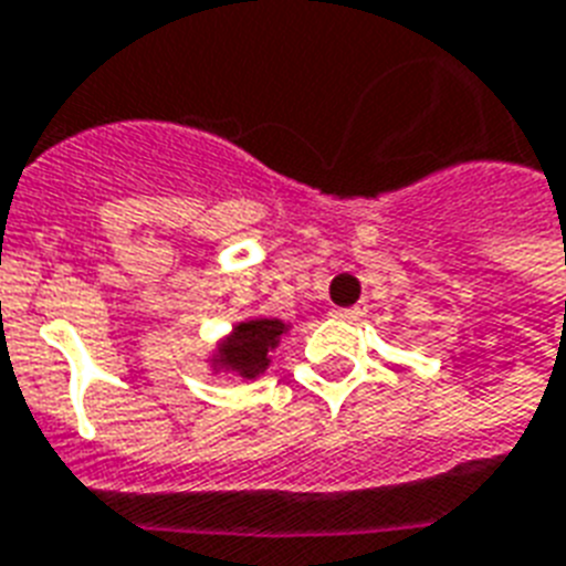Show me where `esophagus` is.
<instances>
[{
  "instance_id": "esophagus-1",
  "label": "esophagus",
  "mask_w": 566,
  "mask_h": 566,
  "mask_svg": "<svg viewBox=\"0 0 566 566\" xmlns=\"http://www.w3.org/2000/svg\"><path fill=\"white\" fill-rule=\"evenodd\" d=\"M332 317L346 319V323H353V319L361 317V308H335V311H332Z\"/></svg>"
}]
</instances>
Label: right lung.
I'll list each match as a JSON object with an SVG mask.
<instances>
[{
  "label": "right lung",
  "mask_w": 566,
  "mask_h": 566,
  "mask_svg": "<svg viewBox=\"0 0 566 566\" xmlns=\"http://www.w3.org/2000/svg\"><path fill=\"white\" fill-rule=\"evenodd\" d=\"M287 332L291 326L275 317L243 319L222 340H217V349L211 353L208 364L213 373H231V376L252 381V378L264 376L270 367V353L282 344Z\"/></svg>",
  "instance_id": "obj_1"
}]
</instances>
